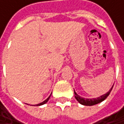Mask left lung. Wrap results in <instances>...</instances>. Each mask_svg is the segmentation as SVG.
Listing matches in <instances>:
<instances>
[{
  "mask_svg": "<svg viewBox=\"0 0 124 124\" xmlns=\"http://www.w3.org/2000/svg\"><path fill=\"white\" fill-rule=\"evenodd\" d=\"M113 87L110 89V90L108 93H106V94H103L102 96H101V97H97V98H94V99H85V98H83V97H80L79 95H78V94L76 93V92L74 91L75 97H76V99L78 101V102H79V103H81V105H86V106H92V105H94L98 104V103H100V102H102L103 100H105V99L109 96L110 93V92H111V91H112Z\"/></svg>",
  "mask_w": 124,
  "mask_h": 124,
  "instance_id": "left-lung-1",
  "label": "left lung"
}]
</instances>
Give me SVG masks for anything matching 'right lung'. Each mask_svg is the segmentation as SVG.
<instances>
[{
    "instance_id": "obj_1",
    "label": "right lung",
    "mask_w": 124,
    "mask_h": 124,
    "mask_svg": "<svg viewBox=\"0 0 124 124\" xmlns=\"http://www.w3.org/2000/svg\"><path fill=\"white\" fill-rule=\"evenodd\" d=\"M50 96H51V95H50ZM50 96H49V97H48V98H47V99H46V100H44L43 102H40V104H38V105H36V106H39V105H44L45 103H46V102H48V100H49V98H50Z\"/></svg>"
}]
</instances>
